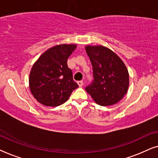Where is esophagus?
Returning <instances> with one entry per match:
<instances>
[{
	"label": "esophagus",
	"mask_w": 158,
	"mask_h": 158,
	"mask_svg": "<svg viewBox=\"0 0 158 158\" xmlns=\"http://www.w3.org/2000/svg\"><path fill=\"white\" fill-rule=\"evenodd\" d=\"M77 84H78V85H79V87H82L83 86V81H77Z\"/></svg>",
	"instance_id": "34e87169"
}]
</instances>
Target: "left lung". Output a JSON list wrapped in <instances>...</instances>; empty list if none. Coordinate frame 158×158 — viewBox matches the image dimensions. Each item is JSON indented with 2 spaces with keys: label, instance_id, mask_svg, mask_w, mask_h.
<instances>
[{
  "label": "left lung",
  "instance_id": "left-lung-1",
  "mask_svg": "<svg viewBox=\"0 0 158 158\" xmlns=\"http://www.w3.org/2000/svg\"><path fill=\"white\" fill-rule=\"evenodd\" d=\"M94 80L85 88L97 104L103 106L118 103L129 87V73L120 57L102 45H86Z\"/></svg>",
  "mask_w": 158,
  "mask_h": 158
}]
</instances>
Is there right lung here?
I'll return each mask as SVG.
<instances>
[{
  "instance_id": "add662e5",
  "label": "right lung",
  "mask_w": 158,
  "mask_h": 158,
  "mask_svg": "<svg viewBox=\"0 0 158 158\" xmlns=\"http://www.w3.org/2000/svg\"><path fill=\"white\" fill-rule=\"evenodd\" d=\"M77 44H63L48 49L35 62L29 76L32 95L41 104L58 106L79 86L73 81L67 60Z\"/></svg>"
}]
</instances>
